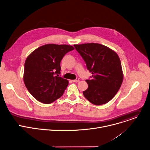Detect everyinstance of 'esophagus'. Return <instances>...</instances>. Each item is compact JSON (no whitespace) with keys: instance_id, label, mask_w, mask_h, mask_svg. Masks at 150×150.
I'll return each mask as SVG.
<instances>
[{"instance_id":"obj_1","label":"esophagus","mask_w":150,"mask_h":150,"mask_svg":"<svg viewBox=\"0 0 150 150\" xmlns=\"http://www.w3.org/2000/svg\"><path fill=\"white\" fill-rule=\"evenodd\" d=\"M80 81L79 78H77V79H74V80H72V81H73V82H78V81Z\"/></svg>"}]
</instances>
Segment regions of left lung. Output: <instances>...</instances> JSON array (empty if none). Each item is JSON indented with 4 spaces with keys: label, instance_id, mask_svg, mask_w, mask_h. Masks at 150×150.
<instances>
[{
    "label": "left lung",
    "instance_id": "left-lung-1",
    "mask_svg": "<svg viewBox=\"0 0 150 150\" xmlns=\"http://www.w3.org/2000/svg\"><path fill=\"white\" fill-rule=\"evenodd\" d=\"M74 46L92 74V79L86 80L88 88L83 92V95L94 105L107 103L117 93L123 80L122 64L117 54L99 43Z\"/></svg>",
    "mask_w": 150,
    "mask_h": 150
}]
</instances>
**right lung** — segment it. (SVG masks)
<instances>
[{"instance_id": "obj_1", "label": "right lung", "mask_w": 150, "mask_h": 150, "mask_svg": "<svg viewBox=\"0 0 150 150\" xmlns=\"http://www.w3.org/2000/svg\"><path fill=\"white\" fill-rule=\"evenodd\" d=\"M74 49L68 45L46 44L27 57L23 80L29 92L38 101L47 104L63 95L69 81L59 77L60 62L64 56Z\"/></svg>"}]
</instances>
